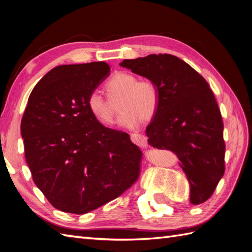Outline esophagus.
<instances>
[{"label":"esophagus","mask_w":252,"mask_h":252,"mask_svg":"<svg viewBox=\"0 0 252 252\" xmlns=\"http://www.w3.org/2000/svg\"><path fill=\"white\" fill-rule=\"evenodd\" d=\"M131 141L140 147H146L148 144L147 137L143 134H138V133H133V134H131Z\"/></svg>","instance_id":"34e87169"}]
</instances>
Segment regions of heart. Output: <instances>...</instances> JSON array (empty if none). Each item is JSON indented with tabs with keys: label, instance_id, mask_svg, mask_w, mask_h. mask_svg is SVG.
Returning <instances> with one entry per match:
<instances>
[{
	"label": "heart",
	"instance_id": "heart-1",
	"mask_svg": "<svg viewBox=\"0 0 252 252\" xmlns=\"http://www.w3.org/2000/svg\"><path fill=\"white\" fill-rule=\"evenodd\" d=\"M108 97L116 100L120 97L119 125L126 129H134L141 120H151L158 111L160 91L153 80H138L129 72H117L105 84ZM88 109L96 120L110 126L115 120L110 101L98 92H91L87 98Z\"/></svg>",
	"mask_w": 252,
	"mask_h": 252
}]
</instances>
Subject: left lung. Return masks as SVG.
Segmentation results:
<instances>
[{"instance_id":"1","label":"left lung","mask_w":252,"mask_h":252,"mask_svg":"<svg viewBox=\"0 0 252 252\" xmlns=\"http://www.w3.org/2000/svg\"><path fill=\"white\" fill-rule=\"evenodd\" d=\"M120 65L158 85L160 104L146 127L148 143L179 157L190 185V202H205L225 171L223 120L208 82L170 54L125 60Z\"/></svg>"}]
</instances>
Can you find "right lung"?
<instances>
[{
    "label": "right lung",
    "instance_id": "right-lung-1",
    "mask_svg": "<svg viewBox=\"0 0 252 252\" xmlns=\"http://www.w3.org/2000/svg\"><path fill=\"white\" fill-rule=\"evenodd\" d=\"M104 62L53 68L29 96L23 119L26 161L51 205L84 215L137 181L143 153L127 133L91 115L87 98L109 76Z\"/></svg>",
    "mask_w": 252,
    "mask_h": 252
}]
</instances>
